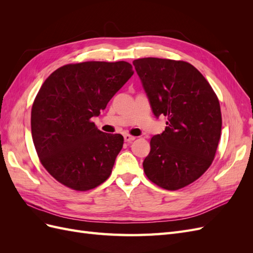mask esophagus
<instances>
[{
  "label": "esophagus",
  "instance_id": "obj_1",
  "mask_svg": "<svg viewBox=\"0 0 253 253\" xmlns=\"http://www.w3.org/2000/svg\"><path fill=\"white\" fill-rule=\"evenodd\" d=\"M124 138H125V141H126V142H132V141L135 140V137H134V136H131V135H128V134H126V135L124 136Z\"/></svg>",
  "mask_w": 253,
  "mask_h": 253
}]
</instances>
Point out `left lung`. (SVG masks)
<instances>
[{
	"label": "left lung",
	"instance_id": "1",
	"mask_svg": "<svg viewBox=\"0 0 253 253\" xmlns=\"http://www.w3.org/2000/svg\"><path fill=\"white\" fill-rule=\"evenodd\" d=\"M156 118H168L152 137L143 160L148 178L166 190H178L208 170L221 132L218 99L196 68L183 61L142 58L133 61Z\"/></svg>",
	"mask_w": 253,
	"mask_h": 253
}]
</instances>
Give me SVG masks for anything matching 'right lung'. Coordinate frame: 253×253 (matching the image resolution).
Masks as SVG:
<instances>
[{"label":"right lung","instance_id":"1","mask_svg":"<svg viewBox=\"0 0 253 253\" xmlns=\"http://www.w3.org/2000/svg\"><path fill=\"white\" fill-rule=\"evenodd\" d=\"M133 74L126 61H88L60 67L44 81L33 104L32 136L43 167L59 182L87 191L109 178L124 137L99 131L90 119Z\"/></svg>","mask_w":253,"mask_h":253}]
</instances>
